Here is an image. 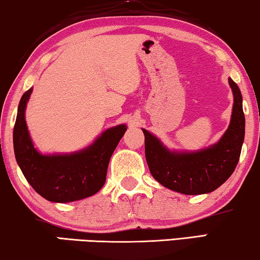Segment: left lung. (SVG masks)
Masks as SVG:
<instances>
[{
    "mask_svg": "<svg viewBox=\"0 0 260 260\" xmlns=\"http://www.w3.org/2000/svg\"><path fill=\"white\" fill-rule=\"evenodd\" d=\"M229 83L233 92L231 123L217 144L197 152H172L143 129L146 163L161 185L184 194L209 193L233 174L245 135V116L238 85L231 78Z\"/></svg>",
    "mask_w": 260,
    "mask_h": 260,
    "instance_id": "8db88e82",
    "label": "left lung"
}]
</instances>
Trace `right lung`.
Here are the masks:
<instances>
[{"label": "right lung", "instance_id": "obj_1", "mask_svg": "<svg viewBox=\"0 0 260 260\" xmlns=\"http://www.w3.org/2000/svg\"><path fill=\"white\" fill-rule=\"evenodd\" d=\"M32 89L22 96L14 126V151L17 164L32 189L47 201H80L102 189L112 152L126 126L108 129L88 148L70 155L44 156L37 152L30 139L24 111Z\"/></svg>", "mask_w": 260, "mask_h": 260}]
</instances>
